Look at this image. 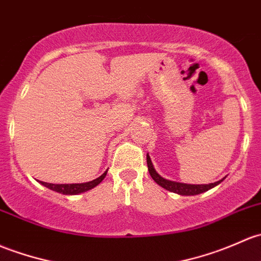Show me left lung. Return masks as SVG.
<instances>
[{
  "instance_id": "1",
  "label": "left lung",
  "mask_w": 261,
  "mask_h": 261,
  "mask_svg": "<svg viewBox=\"0 0 261 261\" xmlns=\"http://www.w3.org/2000/svg\"><path fill=\"white\" fill-rule=\"evenodd\" d=\"M146 161H147V167H149V172H150V175H151L153 181H155L158 185H160L161 188L166 189V190L171 191V193L179 194V195L190 196V195H197V194L205 193V191L213 189L214 186L219 185V184L224 180V179L219 180V181H216V182L209 184V185H207V184H204V185H191V184H182V182H176V181H170V180L164 179L163 176H160V175L156 172V170L152 165L151 159H150L149 153L146 155Z\"/></svg>"
}]
</instances>
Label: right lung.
<instances>
[{"instance_id":"1","label":"right lung","mask_w":261,"mask_h":261,"mask_svg":"<svg viewBox=\"0 0 261 261\" xmlns=\"http://www.w3.org/2000/svg\"><path fill=\"white\" fill-rule=\"evenodd\" d=\"M106 174H108V171L103 172V174L101 175L100 177H97V179L82 184H48L43 182V181H40V184L41 185L46 186V188L51 189V190L56 191V193L64 194V195H77V194L85 193V191L91 190L92 188L97 186L101 181L105 179Z\"/></svg>"}]
</instances>
